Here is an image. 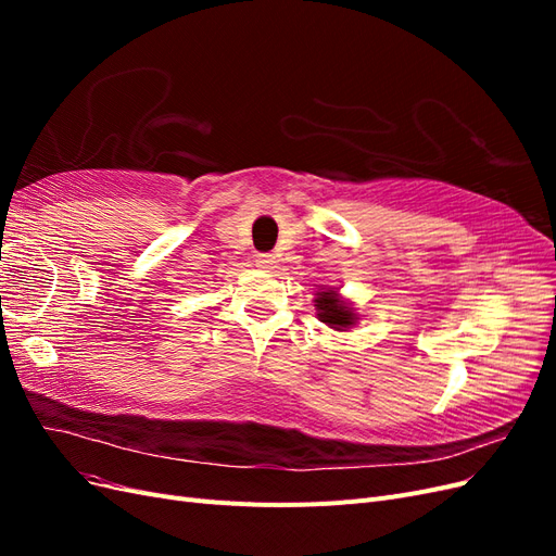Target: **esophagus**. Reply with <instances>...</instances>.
<instances>
[{
    "label": "esophagus",
    "mask_w": 556,
    "mask_h": 556,
    "mask_svg": "<svg viewBox=\"0 0 556 556\" xmlns=\"http://www.w3.org/2000/svg\"><path fill=\"white\" fill-rule=\"evenodd\" d=\"M255 262L260 268H276V257L271 255V252H260Z\"/></svg>",
    "instance_id": "34e87169"
}]
</instances>
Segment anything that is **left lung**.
<instances>
[{"label": "left lung", "mask_w": 556, "mask_h": 556, "mask_svg": "<svg viewBox=\"0 0 556 556\" xmlns=\"http://www.w3.org/2000/svg\"><path fill=\"white\" fill-rule=\"evenodd\" d=\"M315 311H317L319 323H325L327 327H331L336 331H343V329L352 327V325H355V319H357L355 311H352L333 290L317 292Z\"/></svg>", "instance_id": "left-lung-1"}]
</instances>
